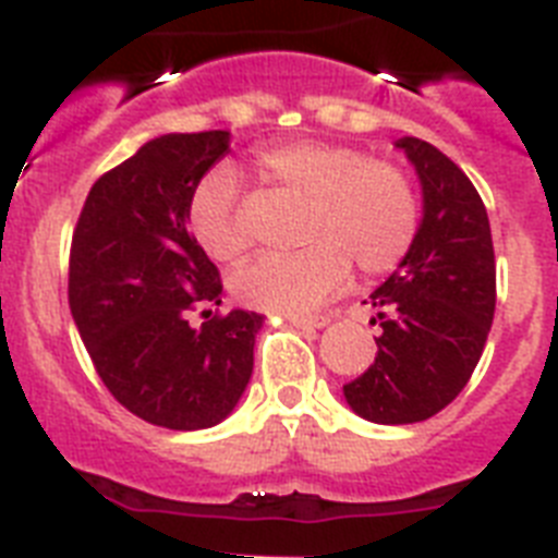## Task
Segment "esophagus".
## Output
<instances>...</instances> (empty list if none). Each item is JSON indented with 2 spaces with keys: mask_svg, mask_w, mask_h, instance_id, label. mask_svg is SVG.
<instances>
[{
  "mask_svg": "<svg viewBox=\"0 0 558 558\" xmlns=\"http://www.w3.org/2000/svg\"><path fill=\"white\" fill-rule=\"evenodd\" d=\"M327 322H330V318H325V316H316V318L288 316V325L299 327V330H322V327H327Z\"/></svg>",
  "mask_w": 558,
  "mask_h": 558,
  "instance_id": "obj_1",
  "label": "esophagus"
}]
</instances>
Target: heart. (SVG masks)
Masks as SVG:
<instances>
[{
    "label": "heart",
    "instance_id": "1",
    "mask_svg": "<svg viewBox=\"0 0 558 558\" xmlns=\"http://www.w3.org/2000/svg\"><path fill=\"white\" fill-rule=\"evenodd\" d=\"M262 180L302 199L296 240L302 251L259 256L233 274V296L265 313L299 316L344 288L350 262L364 276L392 270L417 233V194L401 166L369 160L347 143H279L254 157ZM194 240L217 262L240 259L247 233L236 211V183L217 169L189 199Z\"/></svg>",
    "mask_w": 558,
    "mask_h": 558
}]
</instances>
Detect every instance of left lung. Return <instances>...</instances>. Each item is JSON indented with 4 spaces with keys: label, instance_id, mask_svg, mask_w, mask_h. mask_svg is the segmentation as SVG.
Instances as JSON below:
<instances>
[{
    "label": "left lung",
    "instance_id": "left-lung-1",
    "mask_svg": "<svg viewBox=\"0 0 558 558\" xmlns=\"http://www.w3.org/2000/svg\"><path fill=\"white\" fill-rule=\"evenodd\" d=\"M423 192L415 242L369 293L378 355L344 387L359 417L384 426L421 423L469 384L497 304L492 226L463 169L421 137H401Z\"/></svg>",
    "mask_w": 558,
    "mask_h": 558
}]
</instances>
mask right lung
<instances>
[{
  "mask_svg": "<svg viewBox=\"0 0 558 558\" xmlns=\"http://www.w3.org/2000/svg\"><path fill=\"white\" fill-rule=\"evenodd\" d=\"M231 132L160 135L95 180L70 251V313L116 401L155 426L211 428L240 403L265 316L222 304L220 270L189 233V199Z\"/></svg>",
  "mask_w": 558,
  "mask_h": 558,
  "instance_id": "obj_1",
  "label": "right lung"
}]
</instances>
